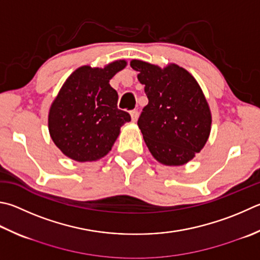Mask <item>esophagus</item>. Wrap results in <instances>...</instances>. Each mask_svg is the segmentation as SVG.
<instances>
[{"label": "esophagus", "mask_w": 260, "mask_h": 260, "mask_svg": "<svg viewBox=\"0 0 260 260\" xmlns=\"http://www.w3.org/2000/svg\"><path fill=\"white\" fill-rule=\"evenodd\" d=\"M131 116H132V120L136 121V120H138V118H139V111L136 110V109L132 110V111H131Z\"/></svg>", "instance_id": "esophagus-1"}]
</instances>
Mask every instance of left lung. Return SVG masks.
I'll use <instances>...</instances> for the list:
<instances>
[{
  "label": "left lung",
  "instance_id": "1",
  "mask_svg": "<svg viewBox=\"0 0 260 260\" xmlns=\"http://www.w3.org/2000/svg\"><path fill=\"white\" fill-rule=\"evenodd\" d=\"M148 96L138 125L145 144L159 162L179 166L204 148L210 133L211 115L199 84L176 64L166 68L133 60Z\"/></svg>",
  "mask_w": 260,
  "mask_h": 260
}]
</instances>
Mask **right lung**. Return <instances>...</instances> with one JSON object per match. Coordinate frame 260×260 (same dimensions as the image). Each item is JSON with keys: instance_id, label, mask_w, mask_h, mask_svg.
I'll use <instances>...</instances> for the list:
<instances>
[{"instance_id": "1", "label": "right lung", "mask_w": 260, "mask_h": 260, "mask_svg": "<svg viewBox=\"0 0 260 260\" xmlns=\"http://www.w3.org/2000/svg\"><path fill=\"white\" fill-rule=\"evenodd\" d=\"M126 61L103 69L88 66L70 75L49 114V131L54 144L76 161H93L109 152L120 127L131 115L118 109V93L109 84Z\"/></svg>"}]
</instances>
